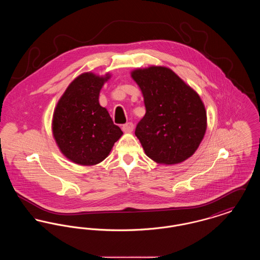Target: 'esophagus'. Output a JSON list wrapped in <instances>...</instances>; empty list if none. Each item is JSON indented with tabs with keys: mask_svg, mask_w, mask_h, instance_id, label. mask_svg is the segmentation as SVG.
Masks as SVG:
<instances>
[{
	"mask_svg": "<svg viewBox=\"0 0 260 260\" xmlns=\"http://www.w3.org/2000/svg\"><path fill=\"white\" fill-rule=\"evenodd\" d=\"M122 129H123V132H124V133H132L134 131V124L128 122L126 124H123Z\"/></svg>",
	"mask_w": 260,
	"mask_h": 260,
	"instance_id": "1",
	"label": "esophagus"
}]
</instances>
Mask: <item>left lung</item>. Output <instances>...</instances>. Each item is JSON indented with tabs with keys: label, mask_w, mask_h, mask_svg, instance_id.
<instances>
[{
	"label": "left lung",
	"mask_w": 260,
	"mask_h": 260,
	"mask_svg": "<svg viewBox=\"0 0 260 260\" xmlns=\"http://www.w3.org/2000/svg\"><path fill=\"white\" fill-rule=\"evenodd\" d=\"M146 108L136 136L145 154L162 165L185 161L198 149L207 129V112L198 93L164 66L136 69Z\"/></svg>",
	"instance_id": "8db88e82"
}]
</instances>
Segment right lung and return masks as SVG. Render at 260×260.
Instances as JSON below:
<instances>
[{
    "instance_id": "add662e5",
    "label": "right lung",
    "mask_w": 260,
    "mask_h": 260,
    "mask_svg": "<svg viewBox=\"0 0 260 260\" xmlns=\"http://www.w3.org/2000/svg\"><path fill=\"white\" fill-rule=\"evenodd\" d=\"M110 75L84 73L66 88L53 113L52 134L62 154L82 166L103 161L122 136L108 111L99 104V92Z\"/></svg>"
}]
</instances>
